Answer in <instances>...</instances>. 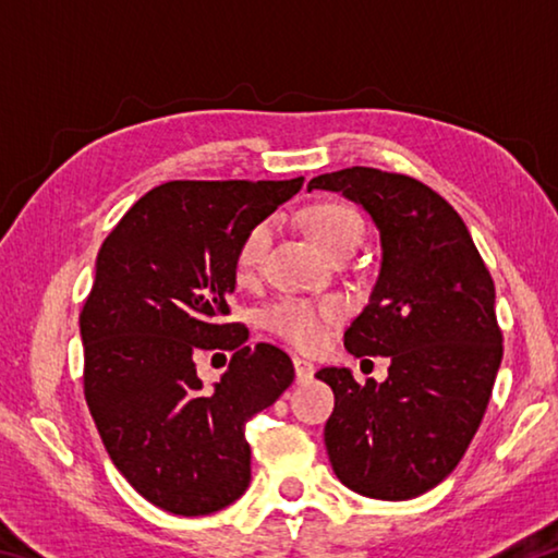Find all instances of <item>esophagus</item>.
<instances>
[{
	"label": "esophagus",
	"mask_w": 558,
	"mask_h": 558,
	"mask_svg": "<svg viewBox=\"0 0 558 558\" xmlns=\"http://www.w3.org/2000/svg\"><path fill=\"white\" fill-rule=\"evenodd\" d=\"M292 366H295V376H298V381H307V379H313V374H315V364H310L307 359H300V356H295V359H292Z\"/></svg>",
	"instance_id": "obj_1"
}]
</instances>
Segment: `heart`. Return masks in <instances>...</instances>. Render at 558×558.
I'll use <instances>...</instances> for the list:
<instances>
[{
    "label": "heart",
    "instance_id": "1",
    "mask_svg": "<svg viewBox=\"0 0 558 558\" xmlns=\"http://www.w3.org/2000/svg\"><path fill=\"white\" fill-rule=\"evenodd\" d=\"M307 231L332 258L349 256L364 239V216L352 204L319 202L302 214ZM272 245V221L253 223L235 248L233 270L239 282H253L266 266ZM342 302L329 298L323 302L282 298L263 313V327L298 349H315L325 339L327 325L342 317Z\"/></svg>",
    "mask_w": 558,
    "mask_h": 558
}]
</instances>
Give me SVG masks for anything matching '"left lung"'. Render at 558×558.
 <instances>
[{"label": "left lung", "instance_id": "8db88e82", "mask_svg": "<svg viewBox=\"0 0 558 558\" xmlns=\"http://www.w3.org/2000/svg\"><path fill=\"white\" fill-rule=\"evenodd\" d=\"M313 189L342 192L379 226V280L344 347L391 359L384 384L362 386L337 366L315 374L335 393L329 462L364 497H418L456 470L493 396L502 362L493 276L465 221L418 179L349 167L315 177Z\"/></svg>", "mask_w": 558, "mask_h": 558}]
</instances>
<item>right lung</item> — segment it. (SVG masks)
<instances>
[{"mask_svg": "<svg viewBox=\"0 0 558 558\" xmlns=\"http://www.w3.org/2000/svg\"><path fill=\"white\" fill-rule=\"evenodd\" d=\"M302 182L159 184L100 245L81 310L83 393L116 468L172 514L219 512L245 493V423L295 379L282 349L248 347L226 317L243 233ZM206 351L234 354L211 390L195 376Z\"/></svg>", "mask_w": 558, "mask_h": 558, "instance_id": "right-lung-1", "label": "right lung"}]
</instances>
